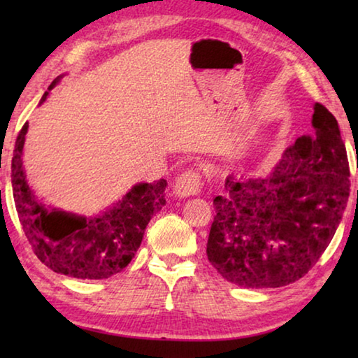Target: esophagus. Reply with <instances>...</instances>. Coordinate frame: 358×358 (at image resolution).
I'll use <instances>...</instances> for the list:
<instances>
[{"label": "esophagus", "instance_id": "esophagus-1", "mask_svg": "<svg viewBox=\"0 0 358 358\" xmlns=\"http://www.w3.org/2000/svg\"><path fill=\"white\" fill-rule=\"evenodd\" d=\"M202 186H203V181H202L201 172L189 169V171L183 172L177 180H175L173 191L180 197H189L201 192Z\"/></svg>", "mask_w": 358, "mask_h": 358}]
</instances>
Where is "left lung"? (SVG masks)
<instances>
[{
	"label": "left lung",
	"mask_w": 358,
	"mask_h": 358,
	"mask_svg": "<svg viewBox=\"0 0 358 358\" xmlns=\"http://www.w3.org/2000/svg\"><path fill=\"white\" fill-rule=\"evenodd\" d=\"M313 134L301 136L266 178L226 180L213 199L207 256L241 287H281L305 276L346 210L349 161L338 121L316 102Z\"/></svg>",
	"instance_id": "obj_1"
}]
</instances>
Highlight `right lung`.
<instances>
[{"instance_id": "1", "label": "right lung", "mask_w": 358, "mask_h": 358, "mask_svg": "<svg viewBox=\"0 0 358 358\" xmlns=\"http://www.w3.org/2000/svg\"><path fill=\"white\" fill-rule=\"evenodd\" d=\"M52 82L48 90L53 88ZM47 93L42 96V101ZM28 123L15 141L12 157V191L19 220L33 252L55 273L80 280H107L120 273L136 256L145 227L166 203V180L132 187L123 201L98 217L47 210L27 185L22 151Z\"/></svg>"}]
</instances>
